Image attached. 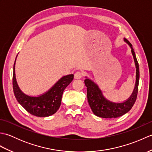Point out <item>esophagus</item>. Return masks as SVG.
I'll list each match as a JSON object with an SVG mask.
<instances>
[{"label":"esophagus","mask_w":152,"mask_h":152,"mask_svg":"<svg viewBox=\"0 0 152 152\" xmlns=\"http://www.w3.org/2000/svg\"><path fill=\"white\" fill-rule=\"evenodd\" d=\"M82 73L81 72H79V71L76 72L75 74H74V78L75 79H80L82 78Z\"/></svg>","instance_id":"esophagus-1"}]
</instances>
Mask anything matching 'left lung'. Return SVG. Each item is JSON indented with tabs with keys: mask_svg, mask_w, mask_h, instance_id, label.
I'll return each mask as SVG.
<instances>
[{
	"mask_svg": "<svg viewBox=\"0 0 152 152\" xmlns=\"http://www.w3.org/2000/svg\"><path fill=\"white\" fill-rule=\"evenodd\" d=\"M124 40L131 49L136 67V82L133 91L129 97L123 102H114L108 100L103 95L102 90L100 89L97 83L93 82L88 76L85 77L84 82L87 87V95L89 106L93 114L100 118H116L120 117L129 111L136 101L140 78L139 66L131 44L126 38H124Z\"/></svg>",
	"mask_w": 152,
	"mask_h": 152,
	"instance_id": "left-lung-1",
	"label": "left lung"
}]
</instances>
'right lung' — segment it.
<instances>
[{
    "instance_id": "1",
    "label": "right lung",
    "mask_w": 152,
    "mask_h": 152,
    "mask_svg": "<svg viewBox=\"0 0 152 152\" xmlns=\"http://www.w3.org/2000/svg\"><path fill=\"white\" fill-rule=\"evenodd\" d=\"M18 56H16L17 58ZM15 63L13 69V89L18 102L31 114L37 117H48L59 110L64 89L73 80L74 74L63 76L50 89L38 96L25 94L18 84L15 77Z\"/></svg>"
}]
</instances>
